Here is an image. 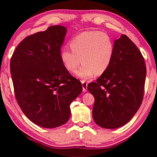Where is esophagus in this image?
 Masks as SVG:
<instances>
[{
  "mask_svg": "<svg viewBox=\"0 0 157 157\" xmlns=\"http://www.w3.org/2000/svg\"><path fill=\"white\" fill-rule=\"evenodd\" d=\"M82 91H83L84 92H86V91H87V86H88L87 82H86V81L84 80H82Z\"/></svg>",
  "mask_w": 157,
  "mask_h": 157,
  "instance_id": "esophagus-1",
  "label": "esophagus"
}]
</instances>
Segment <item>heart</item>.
<instances>
[{
	"mask_svg": "<svg viewBox=\"0 0 157 157\" xmlns=\"http://www.w3.org/2000/svg\"><path fill=\"white\" fill-rule=\"evenodd\" d=\"M71 50L63 48L60 52L63 65L69 72H75L82 60V66L75 75L87 80L102 75L112 62L114 45L109 35L100 31H88L79 34L70 40Z\"/></svg>",
	"mask_w": 157,
	"mask_h": 157,
	"instance_id": "1",
	"label": "heart"
}]
</instances>
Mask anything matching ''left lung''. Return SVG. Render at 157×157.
Wrapping results in <instances>:
<instances>
[{
	"label": "left lung",
	"instance_id": "obj_1",
	"mask_svg": "<svg viewBox=\"0 0 157 157\" xmlns=\"http://www.w3.org/2000/svg\"><path fill=\"white\" fill-rule=\"evenodd\" d=\"M109 68L88 85L95 99L94 122L104 128H117L131 120L141 105L146 67L141 52L127 36L114 40Z\"/></svg>",
	"mask_w": 157,
	"mask_h": 157
}]
</instances>
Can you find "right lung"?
<instances>
[{"label": "right lung", "instance_id": "add662e5", "mask_svg": "<svg viewBox=\"0 0 157 157\" xmlns=\"http://www.w3.org/2000/svg\"><path fill=\"white\" fill-rule=\"evenodd\" d=\"M66 27L52 26L26 37L12 56L10 71L17 103L36 125L46 128L67 122L70 105L82 84L65 68L60 48Z\"/></svg>", "mask_w": 157, "mask_h": 157}]
</instances>
